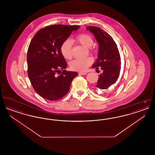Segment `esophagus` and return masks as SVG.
Returning <instances> with one entry per match:
<instances>
[{"mask_svg":"<svg viewBox=\"0 0 155 155\" xmlns=\"http://www.w3.org/2000/svg\"><path fill=\"white\" fill-rule=\"evenodd\" d=\"M78 74H81V75H87V73H84V72H79Z\"/></svg>","mask_w":155,"mask_h":155,"instance_id":"34e87169","label":"esophagus"}]
</instances>
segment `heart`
Instances as JSON below:
<instances>
[{"label": "heart", "instance_id": "b5f03b06", "mask_svg": "<svg viewBox=\"0 0 155 155\" xmlns=\"http://www.w3.org/2000/svg\"><path fill=\"white\" fill-rule=\"evenodd\" d=\"M75 41L83 46L89 48L90 52L92 51L91 46L94 44L92 38L88 34H82L75 38ZM60 53L63 57L66 59L72 58V42L70 39L65 40L60 46ZM93 62L91 58L83 59H74L70 63V67L71 70L79 71H84Z\"/></svg>", "mask_w": 155, "mask_h": 155}]
</instances>
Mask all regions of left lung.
<instances>
[{"instance_id":"1","label":"left lung","mask_w":155,"mask_h":155,"mask_svg":"<svg viewBox=\"0 0 155 155\" xmlns=\"http://www.w3.org/2000/svg\"><path fill=\"white\" fill-rule=\"evenodd\" d=\"M86 28L94 34L99 44L97 58L92 66L102 70L96 87L105 90L116 82L120 75L121 58L117 46L112 37L100 28L89 26Z\"/></svg>"}]
</instances>
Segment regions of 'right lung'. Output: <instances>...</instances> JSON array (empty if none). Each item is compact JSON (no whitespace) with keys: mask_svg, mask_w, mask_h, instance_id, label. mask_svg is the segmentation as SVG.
Wrapping results in <instances>:
<instances>
[{"mask_svg":"<svg viewBox=\"0 0 155 155\" xmlns=\"http://www.w3.org/2000/svg\"><path fill=\"white\" fill-rule=\"evenodd\" d=\"M80 27L49 25L39 30L30 42L27 52L28 75L34 90L46 99L57 101L66 95L78 75L75 71L65 70L66 61L60 48L72 32ZM61 70L63 71L60 74Z\"/></svg>","mask_w":155,"mask_h":155,"instance_id":"1","label":"right lung"}]
</instances>
